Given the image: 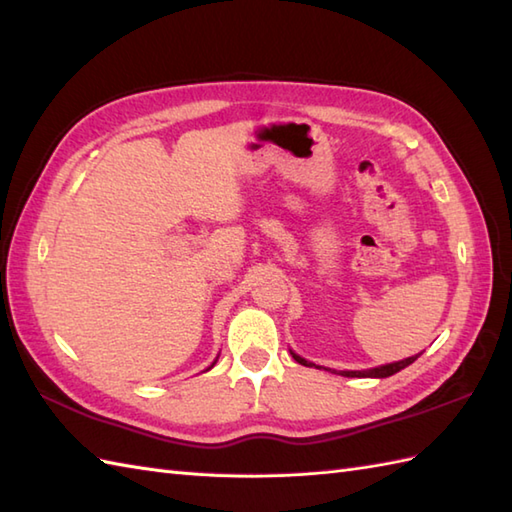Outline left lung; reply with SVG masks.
I'll return each mask as SVG.
<instances>
[{"mask_svg": "<svg viewBox=\"0 0 512 512\" xmlns=\"http://www.w3.org/2000/svg\"><path fill=\"white\" fill-rule=\"evenodd\" d=\"M291 356H294L296 362L305 364V367H316V364H311V362H307L305 358L296 356V353H291ZM417 358H420V353H417V356H413V358L400 360V362L384 364V367H375V369H367V371H340V375H344V378H389V375L402 371L404 367H409V364H413ZM316 369H320V367H316Z\"/></svg>", "mask_w": 512, "mask_h": 512, "instance_id": "obj_1", "label": "left lung"}]
</instances>
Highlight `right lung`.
<instances>
[{
    "label": "right lung",
    "instance_id": "add662e5",
    "mask_svg": "<svg viewBox=\"0 0 512 512\" xmlns=\"http://www.w3.org/2000/svg\"><path fill=\"white\" fill-rule=\"evenodd\" d=\"M212 367H214V364H212Z\"/></svg>",
    "mask_w": 512,
    "mask_h": 512
}]
</instances>
